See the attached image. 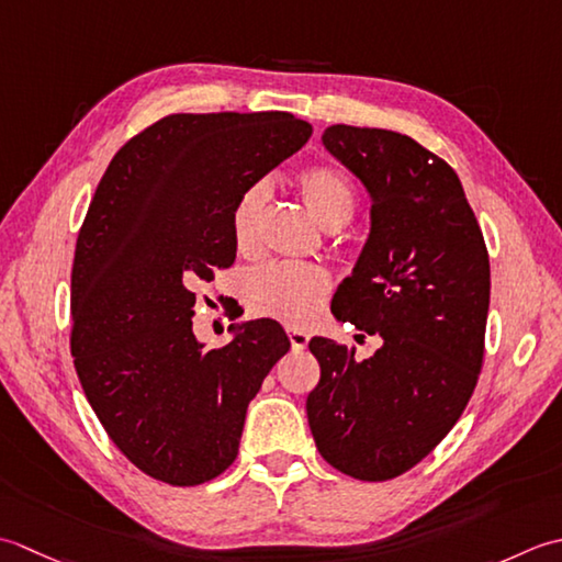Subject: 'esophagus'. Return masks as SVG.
<instances>
[{"label":"esophagus","mask_w":562,"mask_h":562,"mask_svg":"<svg viewBox=\"0 0 562 562\" xmlns=\"http://www.w3.org/2000/svg\"><path fill=\"white\" fill-rule=\"evenodd\" d=\"M285 331H289L291 347H293L295 351H303V349L307 347V339H311V335H307V331L297 329V327H289V329H285Z\"/></svg>","instance_id":"34e87169"}]
</instances>
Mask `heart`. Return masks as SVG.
Segmentation results:
<instances>
[{
  "label": "heart",
  "instance_id": "heart-1",
  "mask_svg": "<svg viewBox=\"0 0 562 562\" xmlns=\"http://www.w3.org/2000/svg\"><path fill=\"white\" fill-rule=\"evenodd\" d=\"M297 191L319 225H345L357 211L359 191L345 171L329 165H311L297 171ZM269 199L265 181L247 187L233 205V239L239 251L257 245V227ZM245 301L257 315L281 319L285 325H305L317 315L329 293V273L315 265L273 261L247 273L243 285Z\"/></svg>",
  "mask_w": 562,
  "mask_h": 562
}]
</instances>
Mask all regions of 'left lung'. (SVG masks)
<instances>
[{
  "label": "left lung",
  "instance_id": "1",
  "mask_svg": "<svg viewBox=\"0 0 562 562\" xmlns=\"http://www.w3.org/2000/svg\"><path fill=\"white\" fill-rule=\"evenodd\" d=\"M323 143L371 193V235L331 313L383 339L371 359L313 337L317 451L345 475L409 471L453 429L485 357L490 257L451 165L412 137L329 125ZM359 335V337H363Z\"/></svg>",
  "mask_w": 562,
  "mask_h": 562
}]
</instances>
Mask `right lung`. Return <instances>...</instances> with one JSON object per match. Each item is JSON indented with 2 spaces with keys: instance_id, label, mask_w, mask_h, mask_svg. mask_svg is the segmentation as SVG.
I'll list each match as a JSON object with an SVG mask.
<instances>
[{
  "instance_id": "right-lung-1",
  "label": "right lung",
  "mask_w": 562,
  "mask_h": 562,
  "mask_svg": "<svg viewBox=\"0 0 562 562\" xmlns=\"http://www.w3.org/2000/svg\"><path fill=\"white\" fill-rule=\"evenodd\" d=\"M311 135L285 111L171 113L113 155L89 203L72 261L75 369L109 439L159 483H209L235 461L247 405L291 349L273 319L205 349L191 307L235 261L239 193Z\"/></svg>"
}]
</instances>
